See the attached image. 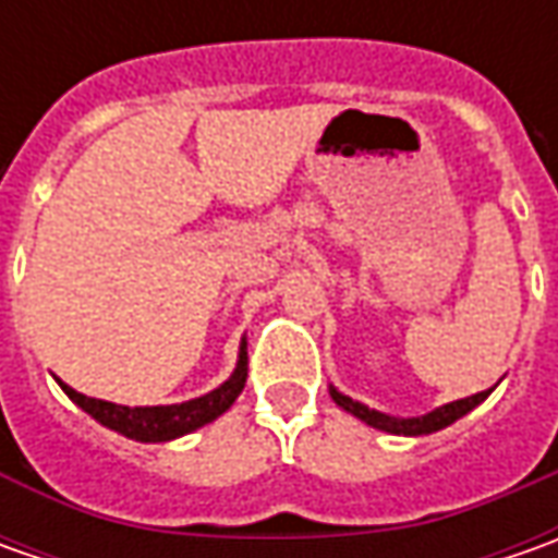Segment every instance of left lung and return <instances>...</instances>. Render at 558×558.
Instances as JSON below:
<instances>
[{"instance_id":"8db88e82","label":"left lung","mask_w":558,"mask_h":558,"mask_svg":"<svg viewBox=\"0 0 558 558\" xmlns=\"http://www.w3.org/2000/svg\"><path fill=\"white\" fill-rule=\"evenodd\" d=\"M490 391H494V388H490ZM490 391H478V395L462 397V400H453V403H444V407L432 410V413H425V416L400 418V416H388V413H378V410H369L366 403H360V400H354V397L341 395L335 385H329V395H332V400L341 407V410H348L351 416H356L360 422H366V425H373V428H378V432H388V435H407V438L432 435V432H440V428L453 425L457 418H462L465 413H472L478 403H484Z\"/></svg>"}]
</instances>
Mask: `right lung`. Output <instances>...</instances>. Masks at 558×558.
Returning a JSON list of instances; mask_svg holds the SVG:
<instances>
[{
    "mask_svg": "<svg viewBox=\"0 0 558 558\" xmlns=\"http://www.w3.org/2000/svg\"><path fill=\"white\" fill-rule=\"evenodd\" d=\"M247 378V341L242 338L239 348V360L235 369L226 378L220 388H214L210 395L185 400V403H170V407H120L111 400H98V397H86L74 391L71 385L58 381L61 391L74 400L80 410H86L89 416L101 422L105 428L118 432L123 438L142 440V444H161V440L183 438L189 432L202 428L217 416H223L226 410L235 403V397L242 395Z\"/></svg>",
    "mask_w": 558,
    "mask_h": 558,
    "instance_id": "add662e5",
    "label": "right lung"
}]
</instances>
